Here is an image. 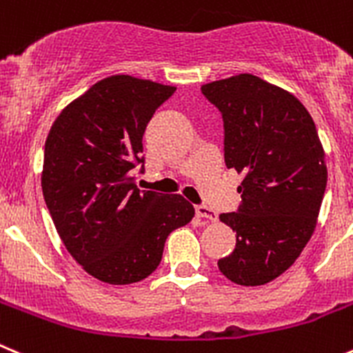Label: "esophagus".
<instances>
[{
  "mask_svg": "<svg viewBox=\"0 0 353 353\" xmlns=\"http://www.w3.org/2000/svg\"><path fill=\"white\" fill-rule=\"evenodd\" d=\"M196 213H197V216L206 218V220H211V221H216L218 220L216 213H214V211L211 210V208L204 206V204H199V206H196Z\"/></svg>",
  "mask_w": 353,
  "mask_h": 353,
  "instance_id": "1",
  "label": "esophagus"
}]
</instances>
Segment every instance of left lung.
Segmentation results:
<instances>
[{
    "label": "left lung",
    "mask_w": 353,
    "mask_h": 353,
    "mask_svg": "<svg viewBox=\"0 0 353 353\" xmlns=\"http://www.w3.org/2000/svg\"><path fill=\"white\" fill-rule=\"evenodd\" d=\"M223 117L225 164L243 176V204L220 220L236 248L218 260L241 286L277 279L296 261L317 225L327 168L312 116L286 90L253 74L201 86Z\"/></svg>",
    "instance_id": "8db88e82"
}]
</instances>
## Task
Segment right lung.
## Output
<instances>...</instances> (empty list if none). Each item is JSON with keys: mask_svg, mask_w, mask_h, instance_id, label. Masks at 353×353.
<instances>
[{"mask_svg": "<svg viewBox=\"0 0 353 353\" xmlns=\"http://www.w3.org/2000/svg\"><path fill=\"white\" fill-rule=\"evenodd\" d=\"M174 86L116 74L95 83L52 124L41 189L70 256L107 284L145 279L174 229L194 218L180 194L140 190L142 137Z\"/></svg>", "mask_w": 353, "mask_h": 353, "instance_id": "add662e5", "label": "right lung"}]
</instances>
